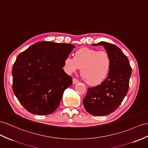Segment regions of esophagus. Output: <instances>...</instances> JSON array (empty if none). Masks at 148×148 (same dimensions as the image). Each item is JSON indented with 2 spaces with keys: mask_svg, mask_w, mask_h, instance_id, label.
Listing matches in <instances>:
<instances>
[{
  "mask_svg": "<svg viewBox=\"0 0 148 148\" xmlns=\"http://www.w3.org/2000/svg\"><path fill=\"white\" fill-rule=\"evenodd\" d=\"M78 82H79V81L77 80V79H75V78H73V84H77V83H78Z\"/></svg>",
  "mask_w": 148,
  "mask_h": 148,
  "instance_id": "esophagus-1",
  "label": "esophagus"
}]
</instances>
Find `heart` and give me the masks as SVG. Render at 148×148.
Listing matches in <instances>:
<instances>
[{"label":"heart","instance_id":"1","mask_svg":"<svg viewBox=\"0 0 148 148\" xmlns=\"http://www.w3.org/2000/svg\"><path fill=\"white\" fill-rule=\"evenodd\" d=\"M112 59L105 51L84 47L74 54V58L67 56L64 60V70L68 74L81 69V75L89 86H95L104 82L110 73Z\"/></svg>","mask_w":148,"mask_h":148}]
</instances>
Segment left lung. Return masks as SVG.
Returning <instances> with one entry per match:
<instances>
[{"instance_id": "obj_1", "label": "left lung", "mask_w": 148, "mask_h": 148, "mask_svg": "<svg viewBox=\"0 0 148 148\" xmlns=\"http://www.w3.org/2000/svg\"><path fill=\"white\" fill-rule=\"evenodd\" d=\"M92 45H103L111 56L112 66L104 82L88 88L83 104L90 114L106 116L114 111L126 96L132 69L127 58L116 45L106 42Z\"/></svg>"}]
</instances>
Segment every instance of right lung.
I'll return each mask as SVG.
<instances>
[{
	"label": "right lung",
	"mask_w": 148,
	"mask_h": 148,
	"mask_svg": "<svg viewBox=\"0 0 148 148\" xmlns=\"http://www.w3.org/2000/svg\"><path fill=\"white\" fill-rule=\"evenodd\" d=\"M73 44L44 41L18 54L12 71L13 91L29 112L47 115L60 104L63 93L73 84L62 69Z\"/></svg>",
	"instance_id": "obj_1"
}]
</instances>
